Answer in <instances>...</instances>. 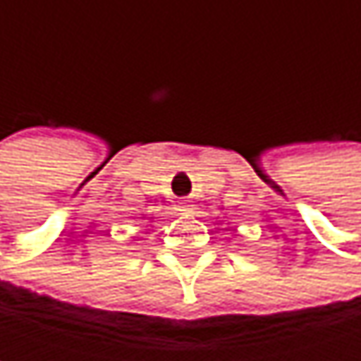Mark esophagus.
<instances>
[{"instance_id": "obj_1", "label": "esophagus", "mask_w": 361, "mask_h": 361, "mask_svg": "<svg viewBox=\"0 0 361 361\" xmlns=\"http://www.w3.org/2000/svg\"><path fill=\"white\" fill-rule=\"evenodd\" d=\"M180 211H183V213H194V204L190 200H181Z\"/></svg>"}]
</instances>
